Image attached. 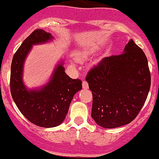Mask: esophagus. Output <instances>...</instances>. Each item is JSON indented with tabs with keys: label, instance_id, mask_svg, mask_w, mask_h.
I'll list each match as a JSON object with an SVG mask.
<instances>
[{
	"label": "esophagus",
	"instance_id": "obj_1",
	"mask_svg": "<svg viewBox=\"0 0 159 159\" xmlns=\"http://www.w3.org/2000/svg\"><path fill=\"white\" fill-rule=\"evenodd\" d=\"M83 89H88V88H89L88 83L86 81H85V80H83Z\"/></svg>",
	"mask_w": 159,
	"mask_h": 159
}]
</instances>
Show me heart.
<instances>
[{
	"label": "heart",
	"instance_id": "obj_1",
	"mask_svg": "<svg viewBox=\"0 0 159 159\" xmlns=\"http://www.w3.org/2000/svg\"><path fill=\"white\" fill-rule=\"evenodd\" d=\"M87 52H82V53H80V54H78L77 56V58L78 59H85V58L87 56Z\"/></svg>",
	"mask_w": 159,
	"mask_h": 159
}]
</instances>
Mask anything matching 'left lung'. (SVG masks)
I'll return each mask as SVG.
<instances>
[{
    "label": "left lung",
    "mask_w": 159,
    "mask_h": 159,
    "mask_svg": "<svg viewBox=\"0 0 159 159\" xmlns=\"http://www.w3.org/2000/svg\"><path fill=\"white\" fill-rule=\"evenodd\" d=\"M92 91L91 117L104 128L128 125L147 99L151 73L145 54L131 39L124 53L105 57L86 76Z\"/></svg>",
    "instance_id": "obj_1"
}]
</instances>
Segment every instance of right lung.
I'll return each instance as SVG.
<instances>
[{"label":"right lung","mask_w":159,"mask_h":159,"mask_svg":"<svg viewBox=\"0 0 159 159\" xmlns=\"http://www.w3.org/2000/svg\"><path fill=\"white\" fill-rule=\"evenodd\" d=\"M51 34L35 29L18 48L11 67L10 88L12 98L21 114L34 125L53 128L65 119L70 103L76 92L82 89V81L66 74L62 62L55 70L52 79L41 89L28 90L22 82L23 64L32 45L51 40Z\"/></svg>","instance_id":"1"}]
</instances>
